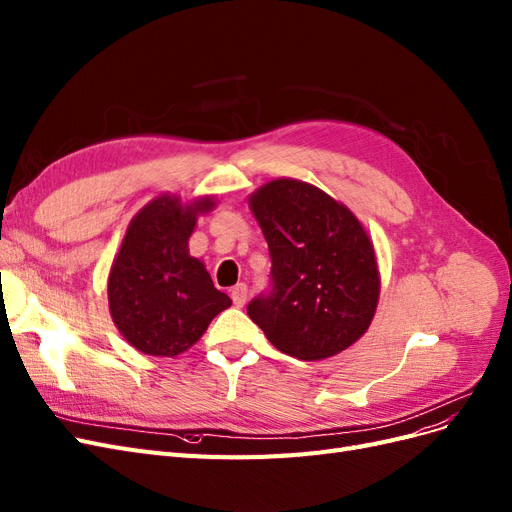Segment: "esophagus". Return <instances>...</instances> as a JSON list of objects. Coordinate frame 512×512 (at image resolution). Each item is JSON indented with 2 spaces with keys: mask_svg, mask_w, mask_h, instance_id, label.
Instances as JSON below:
<instances>
[{
  "mask_svg": "<svg viewBox=\"0 0 512 512\" xmlns=\"http://www.w3.org/2000/svg\"><path fill=\"white\" fill-rule=\"evenodd\" d=\"M229 295H232V302H234V306L242 308V306L246 304V295H249V289H246V285H244V283H238L232 291H229Z\"/></svg>",
  "mask_w": 512,
  "mask_h": 512,
  "instance_id": "obj_1",
  "label": "esophagus"
}]
</instances>
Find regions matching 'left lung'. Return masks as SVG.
<instances>
[{
	"label": "left lung",
	"mask_w": 512,
	"mask_h": 512,
	"mask_svg": "<svg viewBox=\"0 0 512 512\" xmlns=\"http://www.w3.org/2000/svg\"><path fill=\"white\" fill-rule=\"evenodd\" d=\"M272 259L270 289L246 312L291 357H332L364 336L378 304L374 246L355 214L321 189L278 178L251 195Z\"/></svg>",
	"instance_id": "left-lung-1"
}]
</instances>
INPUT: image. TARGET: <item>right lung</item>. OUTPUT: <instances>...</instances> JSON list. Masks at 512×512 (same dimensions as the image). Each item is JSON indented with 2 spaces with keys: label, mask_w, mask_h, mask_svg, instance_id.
<instances>
[{
  "label": "right lung",
  "mask_w": 512,
  "mask_h": 512,
  "mask_svg": "<svg viewBox=\"0 0 512 512\" xmlns=\"http://www.w3.org/2000/svg\"><path fill=\"white\" fill-rule=\"evenodd\" d=\"M212 206L210 197L183 206L178 197L163 195L127 227L108 278V304L119 332L146 355L187 351L232 306L187 249L195 217Z\"/></svg>",
  "instance_id": "obj_1"
}]
</instances>
